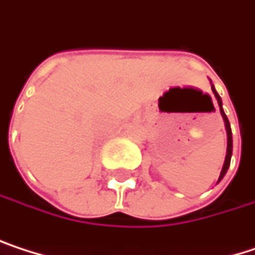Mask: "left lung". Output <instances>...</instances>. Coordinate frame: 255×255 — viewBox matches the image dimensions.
<instances>
[{"label": "left lung", "instance_id": "8db88e82", "mask_svg": "<svg viewBox=\"0 0 255 255\" xmlns=\"http://www.w3.org/2000/svg\"><path fill=\"white\" fill-rule=\"evenodd\" d=\"M212 84V82H210ZM212 91H213V94H215V98H216V101H218V105H219V111H221V116H222V120H224V125H226V130H227V154H226V161H224V165H222V170H221V174H219V179H218V182L226 176V173H227V170H229V167H230V161H232V153H233V136H232V128H230V122H229V119H227V116H226V113H224V110H222V101H221V98H219V94L216 93V90H215V87H213V84H212Z\"/></svg>", "mask_w": 255, "mask_h": 255}]
</instances>
